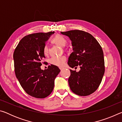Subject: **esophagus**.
Wrapping results in <instances>:
<instances>
[{"instance_id": "obj_1", "label": "esophagus", "mask_w": 122, "mask_h": 122, "mask_svg": "<svg viewBox=\"0 0 122 122\" xmlns=\"http://www.w3.org/2000/svg\"><path fill=\"white\" fill-rule=\"evenodd\" d=\"M59 69L61 70V71H62V70H63V68H62V67H60L59 68Z\"/></svg>"}]
</instances>
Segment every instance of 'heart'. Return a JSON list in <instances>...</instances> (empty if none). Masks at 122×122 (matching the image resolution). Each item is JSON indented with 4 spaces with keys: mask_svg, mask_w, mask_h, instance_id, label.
I'll return each instance as SVG.
<instances>
[{
    "mask_svg": "<svg viewBox=\"0 0 122 122\" xmlns=\"http://www.w3.org/2000/svg\"><path fill=\"white\" fill-rule=\"evenodd\" d=\"M52 42L55 45H58V46L64 47L67 45V41L64 38L63 36H62L60 35L55 36L52 40ZM44 53L45 55L48 54V46L46 45L44 47ZM66 61V57L65 56H57V57H53L49 60V62L53 65L61 67L62 66Z\"/></svg>",
    "mask_w": 122,
    "mask_h": 122,
    "instance_id": "heart-1",
    "label": "heart"
}]
</instances>
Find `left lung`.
Segmentation results:
<instances>
[{
  "instance_id": "obj_1",
  "label": "left lung",
  "mask_w": 122,
  "mask_h": 122,
  "mask_svg": "<svg viewBox=\"0 0 122 122\" xmlns=\"http://www.w3.org/2000/svg\"><path fill=\"white\" fill-rule=\"evenodd\" d=\"M70 39L73 51L68 65L73 68L79 66L80 70L71 71L68 78L72 92L79 96H88L95 92L104 75L105 67L103 50L94 37L80 30L61 32Z\"/></svg>"
}]
</instances>
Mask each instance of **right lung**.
I'll use <instances>...</instances> for the list:
<instances>
[{"label": "right lung", "mask_w": 122, "mask_h": 122, "mask_svg": "<svg viewBox=\"0 0 122 122\" xmlns=\"http://www.w3.org/2000/svg\"><path fill=\"white\" fill-rule=\"evenodd\" d=\"M54 33L40 32L26 36L20 41L14 51L16 77L26 93L34 97L44 98L49 96L60 71L53 65L44 71L40 67L45 58L44 48L46 42Z\"/></svg>", "instance_id": "1"}]
</instances>
